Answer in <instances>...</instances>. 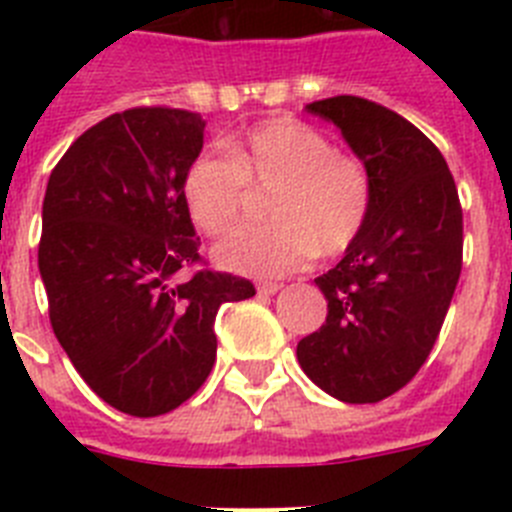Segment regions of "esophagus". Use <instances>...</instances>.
<instances>
[{"label":"esophagus","mask_w":512,"mask_h":512,"mask_svg":"<svg viewBox=\"0 0 512 512\" xmlns=\"http://www.w3.org/2000/svg\"><path fill=\"white\" fill-rule=\"evenodd\" d=\"M282 284L277 282H259V295H277Z\"/></svg>","instance_id":"1"}]
</instances>
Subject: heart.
Here are the masks:
<instances>
[{
  "label": "heart",
  "mask_w": 512,
  "mask_h": 512,
  "mask_svg": "<svg viewBox=\"0 0 512 512\" xmlns=\"http://www.w3.org/2000/svg\"><path fill=\"white\" fill-rule=\"evenodd\" d=\"M192 223L223 235L246 217L253 192L269 194L277 223L246 228L215 248L217 264L246 277H284L315 256H338L364 233L372 176L364 161L295 117H271L228 143V156L200 153L182 179Z\"/></svg>",
  "instance_id": "1"
}]
</instances>
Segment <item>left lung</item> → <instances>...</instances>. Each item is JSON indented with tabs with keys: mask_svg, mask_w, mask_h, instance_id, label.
I'll return each instance as SVG.
<instances>
[{
	"mask_svg": "<svg viewBox=\"0 0 512 512\" xmlns=\"http://www.w3.org/2000/svg\"><path fill=\"white\" fill-rule=\"evenodd\" d=\"M307 112L341 130L374 194L359 241L315 279L328 315L297 361L336 400L379 402L418 374L441 333L461 274L459 192L441 151L382 104L341 94Z\"/></svg>",
	"mask_w": 512,
	"mask_h": 512,
	"instance_id": "1",
	"label": "left lung"
}]
</instances>
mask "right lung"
Here are the masks:
<instances>
[{
  "label": "right lung",
  "mask_w": 512,
  "mask_h": 512,
  "mask_svg": "<svg viewBox=\"0 0 512 512\" xmlns=\"http://www.w3.org/2000/svg\"><path fill=\"white\" fill-rule=\"evenodd\" d=\"M202 140L197 112H115L71 143L45 189L38 266L53 333L81 379L135 418L200 390L215 364L217 310L256 295L200 256L182 179Z\"/></svg>",
  "instance_id": "right-lung-1"
}]
</instances>
